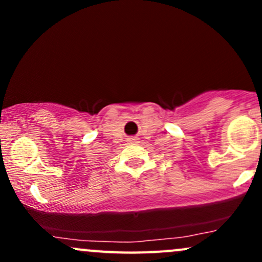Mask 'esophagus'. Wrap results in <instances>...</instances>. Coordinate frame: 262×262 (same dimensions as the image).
Returning <instances> with one entry per match:
<instances>
[{"instance_id": "esophagus-1", "label": "esophagus", "mask_w": 262, "mask_h": 262, "mask_svg": "<svg viewBox=\"0 0 262 262\" xmlns=\"http://www.w3.org/2000/svg\"><path fill=\"white\" fill-rule=\"evenodd\" d=\"M128 141H129V143H138V138L132 137V138H129Z\"/></svg>"}]
</instances>
